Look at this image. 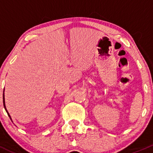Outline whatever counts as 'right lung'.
<instances>
[{
    "label": "right lung",
    "mask_w": 153,
    "mask_h": 153,
    "mask_svg": "<svg viewBox=\"0 0 153 153\" xmlns=\"http://www.w3.org/2000/svg\"><path fill=\"white\" fill-rule=\"evenodd\" d=\"M3 101H4V108H5V109H6V111H7V114H8V115L9 116H10V119H11V117H10V114H9V112H7V109H6V106H5V100H4V95H3Z\"/></svg>",
    "instance_id": "right-lung-1"
}]
</instances>
